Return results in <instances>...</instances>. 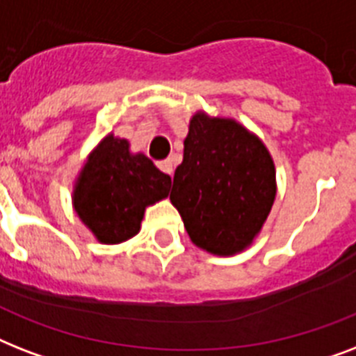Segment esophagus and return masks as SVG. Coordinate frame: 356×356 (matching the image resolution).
Segmentation results:
<instances>
[{
	"mask_svg": "<svg viewBox=\"0 0 356 356\" xmlns=\"http://www.w3.org/2000/svg\"><path fill=\"white\" fill-rule=\"evenodd\" d=\"M156 166L161 168V172L168 173V175H173V164L170 159H166V161H161L159 164H156Z\"/></svg>",
	"mask_w": 356,
	"mask_h": 356,
	"instance_id": "esophagus-1",
	"label": "esophagus"
}]
</instances>
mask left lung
<instances>
[{"mask_svg":"<svg viewBox=\"0 0 356 356\" xmlns=\"http://www.w3.org/2000/svg\"><path fill=\"white\" fill-rule=\"evenodd\" d=\"M275 194L264 142L236 120L197 111L170 194L190 240L218 257L240 253L259 236Z\"/></svg>","mask_w":356,"mask_h":356,"instance_id":"1","label":"left lung"}]
</instances>
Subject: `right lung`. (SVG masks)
I'll use <instances>...</instances> for the list:
<instances>
[{"instance_id": "right-lung-1", "label": "right lung", "mask_w": 356, "mask_h": 356, "mask_svg": "<svg viewBox=\"0 0 356 356\" xmlns=\"http://www.w3.org/2000/svg\"><path fill=\"white\" fill-rule=\"evenodd\" d=\"M172 179L129 140L108 133L90 151L75 179L72 205L102 243H122L138 234L144 212L168 197Z\"/></svg>"}]
</instances>
